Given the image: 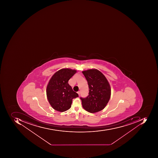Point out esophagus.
Here are the masks:
<instances>
[{
	"label": "esophagus",
	"instance_id": "esophagus-1",
	"mask_svg": "<svg viewBox=\"0 0 158 158\" xmlns=\"http://www.w3.org/2000/svg\"><path fill=\"white\" fill-rule=\"evenodd\" d=\"M77 94H78L79 95H80V91H78V92H77Z\"/></svg>",
	"mask_w": 158,
	"mask_h": 158
}]
</instances>
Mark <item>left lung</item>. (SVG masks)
<instances>
[{
    "instance_id": "1",
    "label": "left lung",
    "mask_w": 158,
    "mask_h": 158,
    "mask_svg": "<svg viewBox=\"0 0 158 158\" xmlns=\"http://www.w3.org/2000/svg\"><path fill=\"white\" fill-rule=\"evenodd\" d=\"M89 86V95L81 97L83 108L90 113H95L103 110L109 102L111 88L109 81L103 73L96 69L82 71Z\"/></svg>"
}]
</instances>
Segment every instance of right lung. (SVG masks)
<instances>
[{
    "mask_svg": "<svg viewBox=\"0 0 158 158\" xmlns=\"http://www.w3.org/2000/svg\"><path fill=\"white\" fill-rule=\"evenodd\" d=\"M76 70L63 68L55 73L47 87V96L50 104L55 110L63 112L71 107L73 99L78 94L73 90L68 81L77 73Z\"/></svg>",
    "mask_w": 158,
    "mask_h": 158,
    "instance_id": "obj_1",
    "label": "right lung"
}]
</instances>
